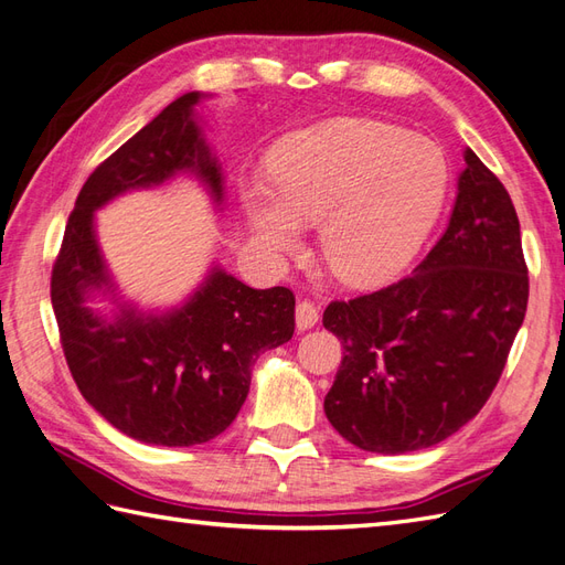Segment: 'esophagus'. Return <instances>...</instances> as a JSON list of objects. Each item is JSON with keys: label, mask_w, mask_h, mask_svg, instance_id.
<instances>
[{"label": "esophagus", "mask_w": 565, "mask_h": 565, "mask_svg": "<svg viewBox=\"0 0 565 565\" xmlns=\"http://www.w3.org/2000/svg\"><path fill=\"white\" fill-rule=\"evenodd\" d=\"M317 320H320V308H317L315 302H310V300H300L296 306V327H298V331L312 329L317 324Z\"/></svg>", "instance_id": "esophagus-1"}]
</instances>
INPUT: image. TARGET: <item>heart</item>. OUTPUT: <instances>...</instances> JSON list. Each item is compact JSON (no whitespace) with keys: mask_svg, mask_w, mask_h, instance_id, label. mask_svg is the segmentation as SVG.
Listing matches in <instances>:
<instances>
[{"mask_svg":"<svg viewBox=\"0 0 565 565\" xmlns=\"http://www.w3.org/2000/svg\"><path fill=\"white\" fill-rule=\"evenodd\" d=\"M269 181L245 188L257 241L296 253L298 224H317V253L343 284L386 279L415 253L437 216L446 162L425 138L401 128L334 119L286 136L267 159Z\"/></svg>","mask_w":565,"mask_h":565,"instance_id":"obj_1","label":"heart"}]
</instances>
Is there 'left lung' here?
<instances>
[{"label":"left lung","mask_w":565,"mask_h":565,"mask_svg":"<svg viewBox=\"0 0 565 565\" xmlns=\"http://www.w3.org/2000/svg\"><path fill=\"white\" fill-rule=\"evenodd\" d=\"M466 164L451 222L423 263L324 310L343 345L324 413L363 451H417L472 420L525 320L530 279L511 195L472 150Z\"/></svg>","instance_id":"1"}]
</instances>
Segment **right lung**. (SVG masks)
<instances>
[{"label":"right lung","mask_w":565,"mask_h":565,"mask_svg":"<svg viewBox=\"0 0 565 565\" xmlns=\"http://www.w3.org/2000/svg\"><path fill=\"white\" fill-rule=\"evenodd\" d=\"M188 93L99 164L68 214L52 267V308L66 365L78 392L109 425L138 441L193 446L214 439L238 415L259 353L294 337L291 288H250L212 271L191 302L164 317L124 310L105 322L83 306L85 288L107 284L93 212L128 188L193 169L214 198L222 173L193 121Z\"/></svg>","instance_id":"1"}]
</instances>
